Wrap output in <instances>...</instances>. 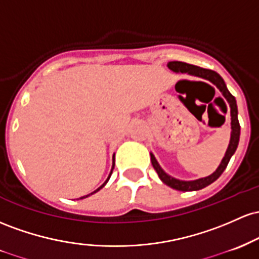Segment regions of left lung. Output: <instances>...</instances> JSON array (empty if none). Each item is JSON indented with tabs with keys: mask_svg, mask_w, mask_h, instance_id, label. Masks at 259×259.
I'll return each mask as SVG.
<instances>
[{
	"mask_svg": "<svg viewBox=\"0 0 259 259\" xmlns=\"http://www.w3.org/2000/svg\"><path fill=\"white\" fill-rule=\"evenodd\" d=\"M167 67L171 71L176 72V73H188L191 75H196V77L203 78V79H207L209 82H211L214 85L223 93L224 98L228 100L229 105H230V115H231V137H230V143H229L228 149H226L225 156L223 158L222 162L218 166V168L214 171L211 175L207 177H203V179L193 180V181H182V180H177L175 177H171L167 175L164 170L160 167L159 162L156 161L155 156L150 153V160H152L153 167L155 168V171L158 172L159 177L165 185H167L168 187L174 188L177 191H198L202 188L207 187L210 184H213L214 181H217L219 179L220 175L224 172L226 166H228L229 161H230L231 156L234 155V153L236 152L237 145H239L240 141V123L239 118H237V105H236V99L234 95L226 88V84L224 82V79L220 77L217 72L211 71V69H205L202 67L190 65V63L186 62H180V61H171L167 63Z\"/></svg>",
	"mask_w": 259,
	"mask_h": 259,
	"instance_id": "obj_1",
	"label": "left lung"
}]
</instances>
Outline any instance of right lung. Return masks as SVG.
Returning <instances> with one entry per match:
<instances>
[{
  "label": "right lung",
  "instance_id": "obj_1",
  "mask_svg": "<svg viewBox=\"0 0 259 259\" xmlns=\"http://www.w3.org/2000/svg\"><path fill=\"white\" fill-rule=\"evenodd\" d=\"M114 167H115V155H114V162H112V168H111V172H110V175H109V177H107V180H106V181H105V182H104V184H103V185H101V186H100V187H99V188H98V190H95V191H94V192H93V193L98 192V191H99V190H101V188H103V187H104V186H105V185H106V182H107V181H109L110 176H111V174H112V170H114ZM93 193H91V194H93ZM91 194H88V196H91ZM88 196H85V197H88ZM85 197H82V198H85Z\"/></svg>",
  "mask_w": 259,
  "mask_h": 259
}]
</instances>
